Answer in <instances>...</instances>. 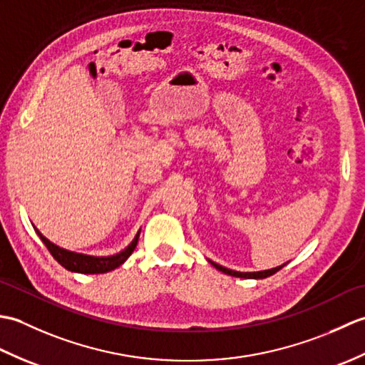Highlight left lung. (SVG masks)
Here are the masks:
<instances>
[{
    "mask_svg": "<svg viewBox=\"0 0 365 365\" xmlns=\"http://www.w3.org/2000/svg\"><path fill=\"white\" fill-rule=\"evenodd\" d=\"M208 262H210L216 269L222 271V273H226V274H229V276H235V277H245V279H265V277H268V276H271V274L277 273V271L281 269L282 267H285V263H284V265H281V267H276V268H271V269H265V271H255V273H242V271H234V269H229V268H226V267H221V265H218V263H215V262H212V260H208Z\"/></svg>",
    "mask_w": 365,
    "mask_h": 365,
    "instance_id": "left-lung-1",
    "label": "left lung"
}]
</instances>
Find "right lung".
<instances>
[{
  "label": "right lung",
  "mask_w": 365,
  "mask_h": 365,
  "mask_svg": "<svg viewBox=\"0 0 365 365\" xmlns=\"http://www.w3.org/2000/svg\"><path fill=\"white\" fill-rule=\"evenodd\" d=\"M37 232V235L41 237V240L43 242V245L46 246V250L51 252V255L54 257V260H58V263H61L66 269L73 271V273H81V274H102V273H108L114 268L120 267L123 262H125L131 252L135 251V247L138 245V238H139V230L133 242H131L125 250L120 251L119 254L114 255H108V257H96V255H86V254H78V252H72L67 251L64 247H59L54 243H51L48 238H45L41 232Z\"/></svg>",
  "instance_id": "right-lung-1"
}]
</instances>
